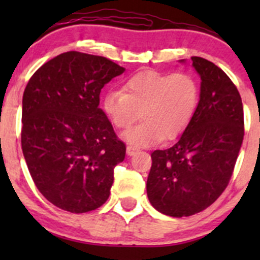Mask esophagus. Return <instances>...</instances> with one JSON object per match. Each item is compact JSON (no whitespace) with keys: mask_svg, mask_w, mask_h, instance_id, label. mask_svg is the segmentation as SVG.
Returning <instances> with one entry per match:
<instances>
[{"mask_svg":"<svg viewBox=\"0 0 260 260\" xmlns=\"http://www.w3.org/2000/svg\"><path fill=\"white\" fill-rule=\"evenodd\" d=\"M140 151V149L137 148V147H135V146H127V154L128 156H133V154H136L137 153V152Z\"/></svg>","mask_w":260,"mask_h":260,"instance_id":"34e87169","label":"esophagus"}]
</instances>
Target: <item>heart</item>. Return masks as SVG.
<instances>
[{"label":"heart","mask_w":260,"mask_h":260,"mask_svg":"<svg viewBox=\"0 0 260 260\" xmlns=\"http://www.w3.org/2000/svg\"><path fill=\"white\" fill-rule=\"evenodd\" d=\"M199 103V84L190 73L166 74L145 70L128 78L123 91L104 95L103 108L114 127L125 129L142 115V122L123 138L136 147L174 140L186 129Z\"/></svg>","instance_id":"heart-1"}]
</instances>
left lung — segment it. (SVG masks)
Wrapping results in <instances>:
<instances>
[{"instance_id": "left-lung-1", "label": "left lung", "mask_w": 260, "mask_h": 260, "mask_svg": "<svg viewBox=\"0 0 260 260\" xmlns=\"http://www.w3.org/2000/svg\"><path fill=\"white\" fill-rule=\"evenodd\" d=\"M191 60L201 78L198 108L174 146L152 152L147 179L151 205L174 217L198 214L215 203L229 183L244 137L237 86L214 62Z\"/></svg>"}]
</instances>
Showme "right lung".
Returning <instances> with one entry per match:
<instances>
[{"label": "right lung", "mask_w": 260, "mask_h": 260, "mask_svg": "<svg viewBox=\"0 0 260 260\" xmlns=\"http://www.w3.org/2000/svg\"><path fill=\"white\" fill-rule=\"evenodd\" d=\"M103 56L68 51L39 68L23 91L21 146L44 198L65 211L109 198L125 145L99 108L102 88L124 72Z\"/></svg>", "instance_id": "right-lung-1"}]
</instances>
